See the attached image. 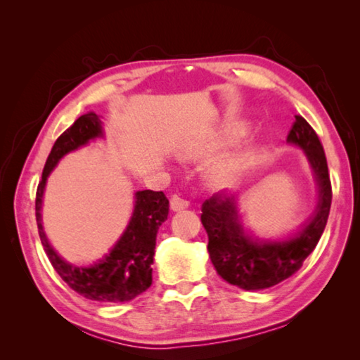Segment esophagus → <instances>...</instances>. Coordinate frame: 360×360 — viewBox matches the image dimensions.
I'll return each instance as SVG.
<instances>
[{
	"mask_svg": "<svg viewBox=\"0 0 360 360\" xmlns=\"http://www.w3.org/2000/svg\"><path fill=\"white\" fill-rule=\"evenodd\" d=\"M187 206H188L187 200L178 197V195H173L172 200H169V208H172V211H182L186 210Z\"/></svg>",
	"mask_w": 360,
	"mask_h": 360,
	"instance_id": "1",
	"label": "esophagus"
}]
</instances>
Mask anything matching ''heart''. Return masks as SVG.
Returning <instances> with one entry per match:
<instances>
[{"mask_svg":"<svg viewBox=\"0 0 360 360\" xmlns=\"http://www.w3.org/2000/svg\"><path fill=\"white\" fill-rule=\"evenodd\" d=\"M241 130L243 129H235L231 131V136L240 135ZM246 165H248V158L245 155L233 154V155L225 157L224 160L216 163V165L211 168V172L208 173L210 184L216 188L230 187L231 184H235L236 179L241 176V173L245 172Z\"/></svg>","mask_w":360,"mask_h":360,"instance_id":"heart-1","label":"heart"}]
</instances>
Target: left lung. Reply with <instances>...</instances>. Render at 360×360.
Returning a JSON list of instances; mask_svg holds the SVG:
<instances>
[{
	"label": "left lung",
	"mask_w": 360,
	"mask_h": 360,
	"mask_svg": "<svg viewBox=\"0 0 360 360\" xmlns=\"http://www.w3.org/2000/svg\"><path fill=\"white\" fill-rule=\"evenodd\" d=\"M288 143L304 150L319 186L314 217L295 236L283 241H262L249 236L241 227L238 202L233 195L214 193L202 206V224L208 233L212 265L225 281L245 290L271 288L300 270L318 245L330 212L332 184L326 152L313 127L302 115H295Z\"/></svg>",
	"instance_id": "obj_1"
}]
</instances>
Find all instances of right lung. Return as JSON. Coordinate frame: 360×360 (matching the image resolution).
<instances>
[{"label":"right lung","mask_w":360,"mask_h":360,"mask_svg":"<svg viewBox=\"0 0 360 360\" xmlns=\"http://www.w3.org/2000/svg\"><path fill=\"white\" fill-rule=\"evenodd\" d=\"M103 136L101 120L95 112H87L79 117L68 130L53 144L49 154L42 179L36 191V222H38L39 238L52 266L60 278L89 300L95 302H129L143 294L152 284V268L154 249L158 227L168 217V198L163 192L139 191L135 193V210L129 225L111 252L90 266H76L65 262L49 245L42 229L41 206L42 195L49 174L57 167L60 158L68 152L76 150L87 144L90 139Z\"/></svg>","instance_id":"add662e5"}]
</instances>
